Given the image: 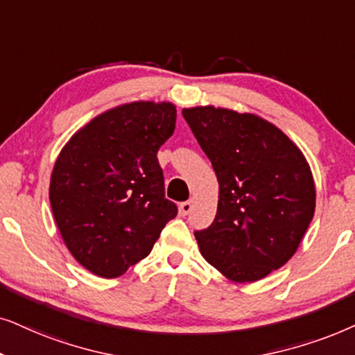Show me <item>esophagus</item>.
Wrapping results in <instances>:
<instances>
[{
    "instance_id": "esophagus-1",
    "label": "esophagus",
    "mask_w": 355,
    "mask_h": 355,
    "mask_svg": "<svg viewBox=\"0 0 355 355\" xmlns=\"http://www.w3.org/2000/svg\"><path fill=\"white\" fill-rule=\"evenodd\" d=\"M193 200H190V201H185V202H182L180 205V207H178V209H180V214L182 216H187V214H190L191 212V209H193Z\"/></svg>"
}]
</instances>
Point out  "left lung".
<instances>
[{
  "mask_svg": "<svg viewBox=\"0 0 355 355\" xmlns=\"http://www.w3.org/2000/svg\"><path fill=\"white\" fill-rule=\"evenodd\" d=\"M219 182L216 219L195 237L229 281L254 282L289 261L315 214V182L287 135L254 113L183 108Z\"/></svg>",
  "mask_w": 355,
  "mask_h": 355,
  "instance_id": "8db88e82",
  "label": "left lung"
}]
</instances>
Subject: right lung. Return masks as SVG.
<instances>
[{
  "label": "right lung",
  "mask_w": 355,
  "mask_h": 355,
  "mask_svg": "<svg viewBox=\"0 0 355 355\" xmlns=\"http://www.w3.org/2000/svg\"><path fill=\"white\" fill-rule=\"evenodd\" d=\"M175 120L170 102L123 103L76 131L56 159L55 222L76 261L98 277H120L144 259L177 216L157 160Z\"/></svg>",
  "instance_id": "1"
}]
</instances>
